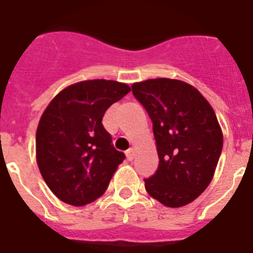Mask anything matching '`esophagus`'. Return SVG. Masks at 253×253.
Masks as SVG:
<instances>
[{"instance_id": "obj_1", "label": "esophagus", "mask_w": 253, "mask_h": 253, "mask_svg": "<svg viewBox=\"0 0 253 253\" xmlns=\"http://www.w3.org/2000/svg\"><path fill=\"white\" fill-rule=\"evenodd\" d=\"M126 157L128 161H132L133 157H135V152H133V149H128L126 152Z\"/></svg>"}]
</instances>
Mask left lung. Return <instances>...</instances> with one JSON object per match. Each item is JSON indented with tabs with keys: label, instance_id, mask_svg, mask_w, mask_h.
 Wrapping results in <instances>:
<instances>
[{
	"label": "left lung",
	"instance_id": "obj_1",
	"mask_svg": "<svg viewBox=\"0 0 253 253\" xmlns=\"http://www.w3.org/2000/svg\"><path fill=\"white\" fill-rule=\"evenodd\" d=\"M131 87L152 120L159 157L154 175L144 179L146 192L167 207L193 202L210 185L222 150L215 112L182 81L156 78Z\"/></svg>",
	"mask_w": 253,
	"mask_h": 253
}]
</instances>
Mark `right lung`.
Listing matches in <instances>:
<instances>
[{
    "label": "right lung",
    "mask_w": 253,
    "mask_h": 253,
    "mask_svg": "<svg viewBox=\"0 0 253 253\" xmlns=\"http://www.w3.org/2000/svg\"><path fill=\"white\" fill-rule=\"evenodd\" d=\"M131 88L116 81H82L52 99L36 133L38 169L51 192L72 206H84L107 190L126 158L103 126L108 108Z\"/></svg>",
    "instance_id": "obj_1"
}]
</instances>
